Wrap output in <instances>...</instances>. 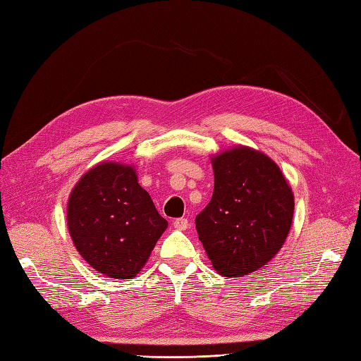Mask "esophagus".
Here are the masks:
<instances>
[{"label": "esophagus", "instance_id": "esophagus-1", "mask_svg": "<svg viewBox=\"0 0 361 361\" xmlns=\"http://www.w3.org/2000/svg\"><path fill=\"white\" fill-rule=\"evenodd\" d=\"M188 226H189V221H188V219H185V217L176 219V220L173 221V228H175V229H180V231H185V229H188Z\"/></svg>", "mask_w": 361, "mask_h": 361}]
</instances>
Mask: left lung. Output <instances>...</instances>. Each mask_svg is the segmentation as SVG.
<instances>
[{
    "mask_svg": "<svg viewBox=\"0 0 361 361\" xmlns=\"http://www.w3.org/2000/svg\"><path fill=\"white\" fill-rule=\"evenodd\" d=\"M214 192L195 217L212 268L243 278L267 265L293 224L295 197L279 166L260 150L234 145L211 157Z\"/></svg>",
    "mask_w": 361,
    "mask_h": 361,
    "instance_id": "1",
    "label": "left lung"
}]
</instances>
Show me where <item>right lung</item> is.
<instances>
[{
    "label": "right lung",
    "mask_w": 361,
    "mask_h": 361,
    "mask_svg": "<svg viewBox=\"0 0 361 361\" xmlns=\"http://www.w3.org/2000/svg\"><path fill=\"white\" fill-rule=\"evenodd\" d=\"M66 221L83 260L113 279H133L167 228L135 166L118 161H102L80 176Z\"/></svg>",
    "instance_id": "obj_1"
}]
</instances>
